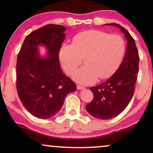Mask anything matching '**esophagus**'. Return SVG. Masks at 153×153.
<instances>
[{"label":"esophagus","mask_w":153,"mask_h":153,"mask_svg":"<svg viewBox=\"0 0 153 153\" xmlns=\"http://www.w3.org/2000/svg\"><path fill=\"white\" fill-rule=\"evenodd\" d=\"M77 89H78V90H82V89H85V88L81 86V85H77Z\"/></svg>","instance_id":"obj_1"}]
</instances>
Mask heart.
<instances>
[{
    "label": "heart",
    "instance_id": "obj_1",
    "mask_svg": "<svg viewBox=\"0 0 153 153\" xmlns=\"http://www.w3.org/2000/svg\"><path fill=\"white\" fill-rule=\"evenodd\" d=\"M124 53L125 42L122 36L100 30H88L75 35L73 45H62L59 57L68 75L73 74L85 58V66L75 72L73 79L88 85L98 78L111 76L120 65Z\"/></svg>",
    "mask_w": 153,
    "mask_h": 153
}]
</instances>
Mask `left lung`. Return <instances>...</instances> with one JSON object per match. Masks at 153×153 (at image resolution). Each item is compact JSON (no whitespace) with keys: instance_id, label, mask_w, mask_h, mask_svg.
Here are the masks:
<instances>
[{"instance_id":"8db88e82","label":"left lung","mask_w":153,"mask_h":153,"mask_svg":"<svg viewBox=\"0 0 153 153\" xmlns=\"http://www.w3.org/2000/svg\"><path fill=\"white\" fill-rule=\"evenodd\" d=\"M106 25L119 28L127 43L124 58L114 74L103 83L90 88L94 99L85 108L91 116L103 120L120 114L129 104L134 95L140 60L135 42L129 31L114 23Z\"/></svg>"}]
</instances>
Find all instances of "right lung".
Wrapping results in <instances>:
<instances>
[{"label": "right lung", "instance_id": "1", "mask_svg": "<svg viewBox=\"0 0 153 153\" xmlns=\"http://www.w3.org/2000/svg\"><path fill=\"white\" fill-rule=\"evenodd\" d=\"M65 27L47 24L30 33L17 57L16 89L26 109L39 119L53 117L62 108L68 94L76 85L62 73L59 52ZM45 47L48 54L40 55L39 46Z\"/></svg>", "mask_w": 153, "mask_h": 153}]
</instances>
